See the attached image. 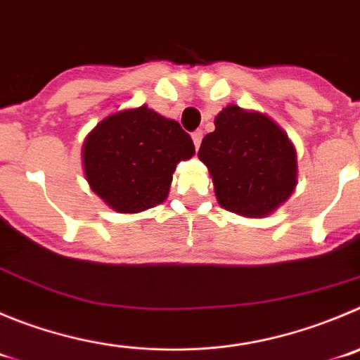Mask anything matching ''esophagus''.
<instances>
[{
  "label": "esophagus",
  "mask_w": 360,
  "mask_h": 360,
  "mask_svg": "<svg viewBox=\"0 0 360 360\" xmlns=\"http://www.w3.org/2000/svg\"><path fill=\"white\" fill-rule=\"evenodd\" d=\"M191 140H193V143H195V149H199L200 147V142H202V131L197 129L191 133Z\"/></svg>",
  "instance_id": "esophagus-1"
}]
</instances>
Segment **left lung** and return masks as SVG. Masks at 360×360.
Listing matches in <instances>:
<instances>
[{"instance_id": "left-lung-1", "label": "left lung", "mask_w": 360, "mask_h": 360, "mask_svg": "<svg viewBox=\"0 0 360 360\" xmlns=\"http://www.w3.org/2000/svg\"><path fill=\"white\" fill-rule=\"evenodd\" d=\"M199 160L213 177L218 204L241 217L274 213L297 186V150L288 134L270 117L236 104L218 113Z\"/></svg>"}]
</instances>
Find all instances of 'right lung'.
<instances>
[{
    "instance_id": "obj_1",
    "label": "right lung",
    "mask_w": 360,
    "mask_h": 360,
    "mask_svg": "<svg viewBox=\"0 0 360 360\" xmlns=\"http://www.w3.org/2000/svg\"><path fill=\"white\" fill-rule=\"evenodd\" d=\"M195 154L179 122L146 104L101 120L83 143V170L96 195L119 213H140L169 195L179 161Z\"/></svg>"
}]
</instances>
